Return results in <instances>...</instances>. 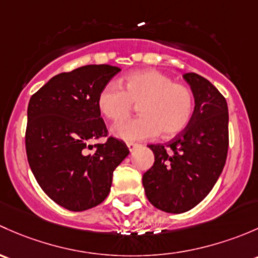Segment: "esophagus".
Segmentation results:
<instances>
[{
	"label": "esophagus",
	"mask_w": 258,
	"mask_h": 258,
	"mask_svg": "<svg viewBox=\"0 0 258 258\" xmlns=\"http://www.w3.org/2000/svg\"><path fill=\"white\" fill-rule=\"evenodd\" d=\"M128 149L130 151H133V150H135V149H137L138 147H139V144H137V143H128Z\"/></svg>",
	"instance_id": "esophagus-1"
}]
</instances>
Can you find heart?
I'll use <instances>...</instances> for the list:
<instances>
[{
    "label": "heart",
    "instance_id": "1",
    "mask_svg": "<svg viewBox=\"0 0 258 258\" xmlns=\"http://www.w3.org/2000/svg\"><path fill=\"white\" fill-rule=\"evenodd\" d=\"M125 89L108 83L100 92L98 107L113 121L125 119L135 104H140V118L125 120L111 132L125 142L154 139L159 134L171 138L186 129L195 109L192 90L155 70L137 71L124 78Z\"/></svg>",
    "mask_w": 258,
    "mask_h": 258
}]
</instances>
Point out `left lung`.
<instances>
[{"label":"left lung","instance_id":"1","mask_svg":"<svg viewBox=\"0 0 258 258\" xmlns=\"http://www.w3.org/2000/svg\"><path fill=\"white\" fill-rule=\"evenodd\" d=\"M195 109L186 129L165 144H151L155 161L143 175L153 206L181 214L200 204L221 175L228 149L226 99L204 77L185 73Z\"/></svg>","mask_w":258,"mask_h":258}]
</instances>
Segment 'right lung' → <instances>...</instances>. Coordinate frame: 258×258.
<instances>
[{
	"instance_id": "1",
	"label": "right lung",
	"mask_w": 258,
	"mask_h": 258,
	"mask_svg": "<svg viewBox=\"0 0 258 258\" xmlns=\"http://www.w3.org/2000/svg\"><path fill=\"white\" fill-rule=\"evenodd\" d=\"M120 70L89 64L49 79L31 97L27 109L26 151L42 190L58 205L84 211L109 195L113 172L128 156L125 143L107 135L98 98Z\"/></svg>"
}]
</instances>
